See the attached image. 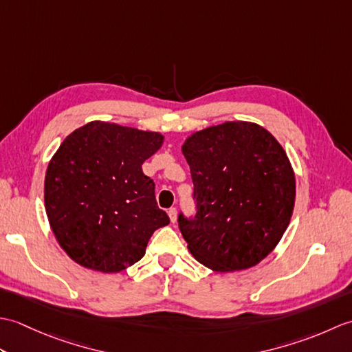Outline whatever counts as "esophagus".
<instances>
[{
    "label": "esophagus",
    "mask_w": 352,
    "mask_h": 352,
    "mask_svg": "<svg viewBox=\"0 0 352 352\" xmlns=\"http://www.w3.org/2000/svg\"><path fill=\"white\" fill-rule=\"evenodd\" d=\"M168 214H169V219H170V222H175V221H177V208H175V207L169 208Z\"/></svg>",
    "instance_id": "esophagus-1"
}]
</instances>
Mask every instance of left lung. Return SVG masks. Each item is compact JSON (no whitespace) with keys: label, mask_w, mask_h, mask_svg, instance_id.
I'll return each mask as SVG.
<instances>
[{"label":"left lung","mask_w":352,"mask_h":352,"mask_svg":"<svg viewBox=\"0 0 352 352\" xmlns=\"http://www.w3.org/2000/svg\"><path fill=\"white\" fill-rule=\"evenodd\" d=\"M197 214H178L201 265L234 272L260 263L286 231L295 206V174L271 133L254 122L208 126L186 139Z\"/></svg>","instance_id":"1"}]
</instances>
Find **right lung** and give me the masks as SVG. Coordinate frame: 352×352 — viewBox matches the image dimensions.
<instances>
[{"label": "right lung", "mask_w": 352, "mask_h": 352, "mask_svg": "<svg viewBox=\"0 0 352 352\" xmlns=\"http://www.w3.org/2000/svg\"><path fill=\"white\" fill-rule=\"evenodd\" d=\"M160 133L94 121L66 138L48 163L45 210L63 251L92 271L121 272L145 256L149 237L169 223L142 164Z\"/></svg>", "instance_id": "add662e5"}]
</instances>
